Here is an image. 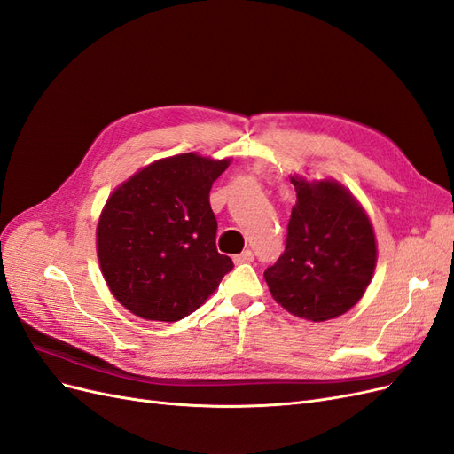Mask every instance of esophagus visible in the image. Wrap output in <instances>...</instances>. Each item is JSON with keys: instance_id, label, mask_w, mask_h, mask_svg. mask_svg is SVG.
<instances>
[{"instance_id": "1", "label": "esophagus", "mask_w": 454, "mask_h": 454, "mask_svg": "<svg viewBox=\"0 0 454 454\" xmlns=\"http://www.w3.org/2000/svg\"><path fill=\"white\" fill-rule=\"evenodd\" d=\"M254 261V252L252 250H244L242 254L235 255V263H252Z\"/></svg>"}]
</instances>
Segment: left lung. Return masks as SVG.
Segmentation results:
<instances>
[{
  "label": "left lung",
  "instance_id": "left-lung-1",
  "mask_svg": "<svg viewBox=\"0 0 454 454\" xmlns=\"http://www.w3.org/2000/svg\"><path fill=\"white\" fill-rule=\"evenodd\" d=\"M292 184L297 202L286 250L263 277L287 312L325 322L365 294L377 265L375 232L360 202L339 182L292 176Z\"/></svg>",
  "mask_w": 454,
  "mask_h": 454
}]
</instances>
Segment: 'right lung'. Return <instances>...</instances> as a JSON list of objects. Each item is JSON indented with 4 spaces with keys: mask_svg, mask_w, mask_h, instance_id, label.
I'll return each instance as SVG.
<instances>
[{
    "mask_svg": "<svg viewBox=\"0 0 454 454\" xmlns=\"http://www.w3.org/2000/svg\"><path fill=\"white\" fill-rule=\"evenodd\" d=\"M182 153L147 164L107 199L96 227L104 278L119 303L144 320L195 312L235 267L215 248L212 184L229 167Z\"/></svg>",
    "mask_w": 454,
    "mask_h": 454,
    "instance_id": "right-lung-1",
    "label": "right lung"
}]
</instances>
